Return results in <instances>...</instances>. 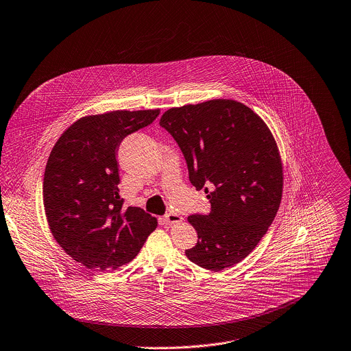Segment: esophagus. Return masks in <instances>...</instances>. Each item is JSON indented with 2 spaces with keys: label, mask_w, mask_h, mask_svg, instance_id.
<instances>
[{
  "label": "esophagus",
  "mask_w": 351,
  "mask_h": 351,
  "mask_svg": "<svg viewBox=\"0 0 351 351\" xmlns=\"http://www.w3.org/2000/svg\"><path fill=\"white\" fill-rule=\"evenodd\" d=\"M182 219H184V218H182L181 215L176 214V213H169V214H166V215L163 217V222H165L166 225H174V223L181 222Z\"/></svg>",
  "instance_id": "1"
}]
</instances>
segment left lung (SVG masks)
<instances>
[{"label":"left lung","mask_w":351,"mask_h":351,"mask_svg":"<svg viewBox=\"0 0 351 351\" xmlns=\"http://www.w3.org/2000/svg\"><path fill=\"white\" fill-rule=\"evenodd\" d=\"M160 126L178 143L192 185L211 203L208 215L188 217L199 240L186 256L213 271L239 263L267 232L282 196V163L270 129L230 99L170 108Z\"/></svg>","instance_id":"obj_1"}]
</instances>
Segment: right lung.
<instances>
[{"label":"right lung","mask_w":351,"mask_h":351,"mask_svg":"<svg viewBox=\"0 0 351 351\" xmlns=\"http://www.w3.org/2000/svg\"><path fill=\"white\" fill-rule=\"evenodd\" d=\"M156 110H117L75 121L56 141L44 176V207L59 245L88 269L114 270L140 252L158 219L123 207L117 149Z\"/></svg>","instance_id":"add662e5"}]
</instances>
